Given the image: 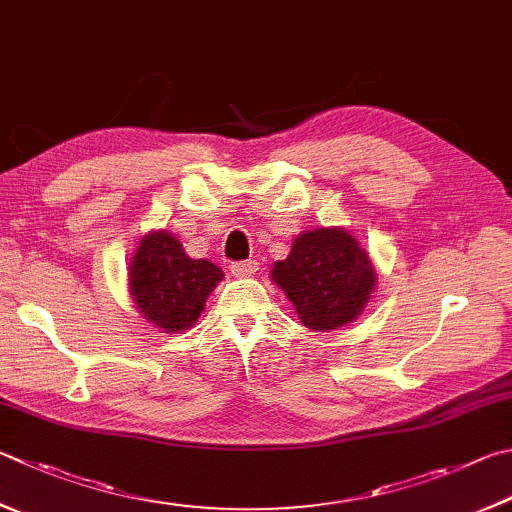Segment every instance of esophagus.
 I'll return each instance as SVG.
<instances>
[{
  "label": "esophagus",
  "instance_id": "esophagus-1",
  "mask_svg": "<svg viewBox=\"0 0 512 512\" xmlns=\"http://www.w3.org/2000/svg\"><path fill=\"white\" fill-rule=\"evenodd\" d=\"M230 273L235 277H253L257 273V262L255 259H246V262H232Z\"/></svg>",
  "mask_w": 512,
  "mask_h": 512
}]
</instances>
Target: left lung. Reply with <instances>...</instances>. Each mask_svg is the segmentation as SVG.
<instances>
[{
  "instance_id": "8db88e82",
  "label": "left lung",
  "mask_w": 512,
  "mask_h": 512,
  "mask_svg": "<svg viewBox=\"0 0 512 512\" xmlns=\"http://www.w3.org/2000/svg\"><path fill=\"white\" fill-rule=\"evenodd\" d=\"M271 277L313 331H333L356 320L376 284L369 255L345 228L297 235L291 255L273 264Z\"/></svg>"
}]
</instances>
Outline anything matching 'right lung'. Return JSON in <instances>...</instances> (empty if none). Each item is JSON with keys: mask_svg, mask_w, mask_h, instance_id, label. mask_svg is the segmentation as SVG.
Here are the masks:
<instances>
[{"mask_svg": "<svg viewBox=\"0 0 512 512\" xmlns=\"http://www.w3.org/2000/svg\"><path fill=\"white\" fill-rule=\"evenodd\" d=\"M224 271L208 259L185 255L172 232L145 235L129 264V293L138 313L161 333H179L194 327L206 300Z\"/></svg>", "mask_w": 512, "mask_h": 512, "instance_id": "obj_1", "label": "right lung"}]
</instances>
